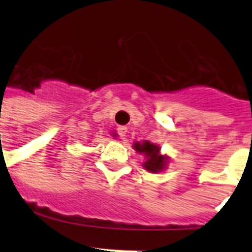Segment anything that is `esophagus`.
<instances>
[{
  "label": "esophagus",
  "mask_w": 252,
  "mask_h": 252,
  "mask_svg": "<svg viewBox=\"0 0 252 252\" xmlns=\"http://www.w3.org/2000/svg\"><path fill=\"white\" fill-rule=\"evenodd\" d=\"M117 132H119L120 137L121 139H125V136H126V133H127V127H125V126H121V127L117 128Z\"/></svg>",
  "instance_id": "1"
}]
</instances>
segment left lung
Listing matches in <instances>:
<instances>
[{
	"label": "left lung",
	"instance_id": "1",
	"mask_svg": "<svg viewBox=\"0 0 252 252\" xmlns=\"http://www.w3.org/2000/svg\"><path fill=\"white\" fill-rule=\"evenodd\" d=\"M133 148L137 153L144 154L146 160L144 161L142 166L145 168V170L150 171V173H160L166 168L168 157L160 154V148L158 145L149 141H136L133 144Z\"/></svg>",
	"mask_w": 252,
	"mask_h": 252
}]
</instances>
